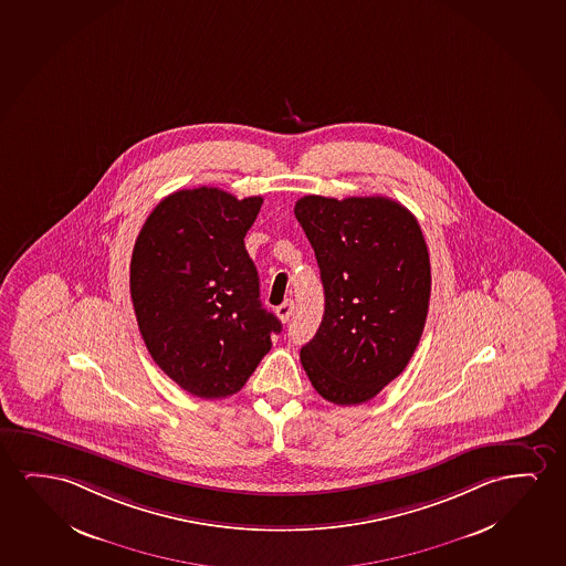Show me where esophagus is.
Masks as SVG:
<instances>
[{"label":"esophagus","mask_w":566,"mask_h":566,"mask_svg":"<svg viewBox=\"0 0 566 566\" xmlns=\"http://www.w3.org/2000/svg\"><path fill=\"white\" fill-rule=\"evenodd\" d=\"M293 311H295V303L293 301H285L283 304H279L277 306V316L281 318V322H289V318L293 316Z\"/></svg>","instance_id":"esophagus-1"}]
</instances>
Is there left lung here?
<instances>
[{"instance_id": "8db88e82", "label": "left lung", "mask_w": 566, "mask_h": 566, "mask_svg": "<svg viewBox=\"0 0 566 566\" xmlns=\"http://www.w3.org/2000/svg\"><path fill=\"white\" fill-rule=\"evenodd\" d=\"M295 217L314 248L326 296L301 363L322 398L365 403L403 373L421 339L430 298L421 227L382 196H304Z\"/></svg>"}]
</instances>
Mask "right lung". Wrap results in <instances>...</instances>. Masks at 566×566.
Wrapping results in <instances>:
<instances>
[{
  "label": "right lung",
  "instance_id": "obj_1",
  "mask_svg": "<svg viewBox=\"0 0 566 566\" xmlns=\"http://www.w3.org/2000/svg\"><path fill=\"white\" fill-rule=\"evenodd\" d=\"M263 199L219 188L170 193L147 217L129 263L137 326L160 370L196 398L232 396L271 349L244 237Z\"/></svg>",
  "mask_w": 566,
  "mask_h": 566
}]
</instances>
